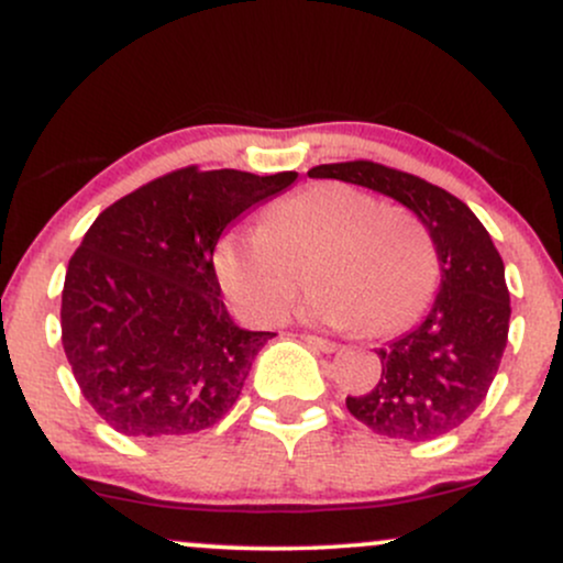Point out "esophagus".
<instances>
[{"label":"esophagus","mask_w":563,"mask_h":563,"mask_svg":"<svg viewBox=\"0 0 563 563\" xmlns=\"http://www.w3.org/2000/svg\"><path fill=\"white\" fill-rule=\"evenodd\" d=\"M301 339L307 341L309 346L320 349V352H335V349H339V344H335V341L322 339V335H314V333H301Z\"/></svg>","instance_id":"obj_1"}]
</instances>
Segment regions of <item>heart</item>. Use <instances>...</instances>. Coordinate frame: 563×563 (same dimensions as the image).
<instances>
[{
    "mask_svg": "<svg viewBox=\"0 0 563 563\" xmlns=\"http://www.w3.org/2000/svg\"><path fill=\"white\" fill-rule=\"evenodd\" d=\"M217 277L251 322L280 320L290 301L312 320L391 335L421 318L437 288L434 238L405 206L346 183H318L264 209L260 228L217 243Z\"/></svg>",
    "mask_w": 563,
    "mask_h": 563,
    "instance_id": "heart-1",
    "label": "heart"
}]
</instances>
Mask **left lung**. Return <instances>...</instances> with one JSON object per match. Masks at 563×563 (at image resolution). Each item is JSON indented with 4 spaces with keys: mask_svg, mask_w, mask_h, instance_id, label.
<instances>
[{
    "mask_svg": "<svg viewBox=\"0 0 563 563\" xmlns=\"http://www.w3.org/2000/svg\"><path fill=\"white\" fill-rule=\"evenodd\" d=\"M384 192L421 217L434 238L442 286L416 331L376 349L380 378L346 410L380 437L429 442L455 431L487 397L508 344L506 267L474 211L442 187L376 161L309 169Z\"/></svg>",
    "mask_w": 563,
    "mask_h": 563,
    "instance_id": "left-lung-1",
    "label": "left lung"
}]
</instances>
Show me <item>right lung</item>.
Wrapping results in <instances>:
<instances>
[{
	"mask_svg": "<svg viewBox=\"0 0 563 563\" xmlns=\"http://www.w3.org/2000/svg\"><path fill=\"white\" fill-rule=\"evenodd\" d=\"M296 172H169L95 219L63 286V349L97 416L124 437H183L222 421L260 349L219 296L224 228Z\"/></svg>",
	"mask_w": 563,
	"mask_h": 563,
	"instance_id": "right-lung-1",
	"label": "right lung"
}]
</instances>
